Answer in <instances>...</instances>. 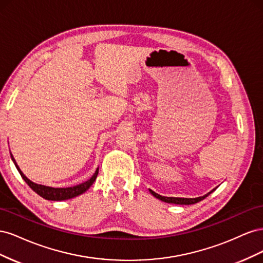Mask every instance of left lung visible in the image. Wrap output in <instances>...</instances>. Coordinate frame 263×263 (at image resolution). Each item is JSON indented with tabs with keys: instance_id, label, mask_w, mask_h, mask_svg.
I'll return each mask as SVG.
<instances>
[{
	"instance_id": "8db88e82",
	"label": "left lung",
	"mask_w": 263,
	"mask_h": 263,
	"mask_svg": "<svg viewBox=\"0 0 263 263\" xmlns=\"http://www.w3.org/2000/svg\"><path fill=\"white\" fill-rule=\"evenodd\" d=\"M150 193L153 194L155 197L159 198V200H161L162 202L165 203H172V204H179V205H191V204H195L198 203L200 201L204 200L205 197H208L212 192H214L215 189L212 190L211 192H209L208 194H205L204 196H200V197H195V198H184V197H166V196H161L157 194L156 192H154L153 190H149Z\"/></svg>"
}]
</instances>
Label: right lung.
I'll use <instances>...</instances> for the list:
<instances>
[{
    "mask_svg": "<svg viewBox=\"0 0 263 263\" xmlns=\"http://www.w3.org/2000/svg\"><path fill=\"white\" fill-rule=\"evenodd\" d=\"M11 157L13 159L15 165H16V168H17L20 174L22 176V178L29 185V187L33 190V191H35V192L38 195H41L42 197H44L45 200H49V201H65V200H69V198H73V197H76L78 195L84 193L85 191L93 184V182L95 181V179H97L98 174H99V168H98L91 179H89L87 181L81 183V184L76 185V186H71V187H50V186H45V185H41V184H36V183L28 180L25 176H24V173L18 168V165L16 164V161H15V159L12 156V154H11Z\"/></svg>",
    "mask_w": 263,
    "mask_h": 263,
    "instance_id": "right-lung-1",
    "label": "right lung"
}]
</instances>
